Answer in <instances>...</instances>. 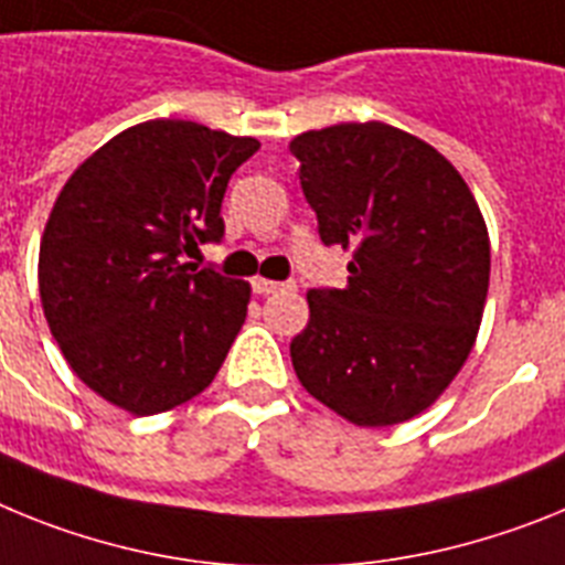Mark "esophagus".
Returning a JSON list of instances; mask_svg holds the SVG:
<instances>
[{
    "label": "esophagus",
    "mask_w": 565,
    "mask_h": 565,
    "mask_svg": "<svg viewBox=\"0 0 565 565\" xmlns=\"http://www.w3.org/2000/svg\"><path fill=\"white\" fill-rule=\"evenodd\" d=\"M278 289H292V284L269 281V278H253V292H255V296H269V292H278Z\"/></svg>",
    "instance_id": "obj_1"
}]
</instances>
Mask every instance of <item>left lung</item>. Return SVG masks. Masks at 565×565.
<instances>
[{"label": "left lung", "instance_id": "obj_1", "mask_svg": "<svg viewBox=\"0 0 565 565\" xmlns=\"http://www.w3.org/2000/svg\"><path fill=\"white\" fill-rule=\"evenodd\" d=\"M323 247L352 249L347 287L307 292L289 355L301 386L358 426L415 418L472 352L489 289V233L444 156L366 121L292 139Z\"/></svg>", "mask_w": 565, "mask_h": 565}]
</instances>
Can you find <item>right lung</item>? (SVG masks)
Returning a JSON list of instances; mask_svg holds the SVG:
<instances>
[{
  "label": "right lung",
  "instance_id": "right-lung-1",
  "mask_svg": "<svg viewBox=\"0 0 565 565\" xmlns=\"http://www.w3.org/2000/svg\"><path fill=\"white\" fill-rule=\"evenodd\" d=\"M258 141L156 119L99 147L58 193L39 296L67 364L96 395L156 415L213 384L249 287L184 262L222 242V201Z\"/></svg>",
  "mask_w": 565,
  "mask_h": 565
}]
</instances>
